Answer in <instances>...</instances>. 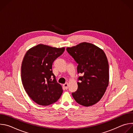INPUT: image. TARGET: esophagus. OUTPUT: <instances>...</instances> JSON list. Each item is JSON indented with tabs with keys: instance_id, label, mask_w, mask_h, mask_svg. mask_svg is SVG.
Listing matches in <instances>:
<instances>
[{
	"instance_id": "34e87169",
	"label": "esophagus",
	"mask_w": 133,
	"mask_h": 133,
	"mask_svg": "<svg viewBox=\"0 0 133 133\" xmlns=\"http://www.w3.org/2000/svg\"><path fill=\"white\" fill-rule=\"evenodd\" d=\"M63 86L66 89H67L68 88V83H66L65 84H64L63 85Z\"/></svg>"
}]
</instances>
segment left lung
Listing matches in <instances>:
<instances>
[{"mask_svg": "<svg viewBox=\"0 0 133 133\" xmlns=\"http://www.w3.org/2000/svg\"><path fill=\"white\" fill-rule=\"evenodd\" d=\"M68 52L78 65V73L84 75L77 82L78 89L72 93L74 99L85 107L98 103L109 84V65L103 49L92 44L83 42L67 47Z\"/></svg>", "mask_w": 133, "mask_h": 133, "instance_id": "left-lung-1", "label": "left lung"}]
</instances>
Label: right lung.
<instances>
[{"mask_svg": "<svg viewBox=\"0 0 133 133\" xmlns=\"http://www.w3.org/2000/svg\"><path fill=\"white\" fill-rule=\"evenodd\" d=\"M64 50L65 47L38 44L26 52L22 64V81L28 95L37 104L49 105L61 97L62 87L56 80L52 65Z\"/></svg>", "mask_w": 133, "mask_h": 133, "instance_id": "1", "label": "right lung"}]
</instances>
